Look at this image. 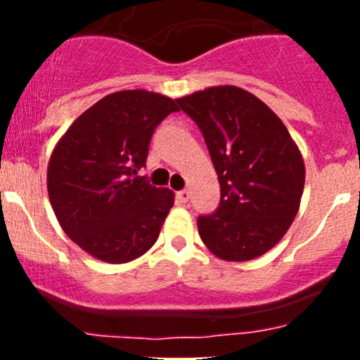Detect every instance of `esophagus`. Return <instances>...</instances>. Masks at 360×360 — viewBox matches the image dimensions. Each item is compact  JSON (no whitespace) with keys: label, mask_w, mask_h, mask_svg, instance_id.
I'll return each mask as SVG.
<instances>
[{"label":"esophagus","mask_w":360,"mask_h":360,"mask_svg":"<svg viewBox=\"0 0 360 360\" xmlns=\"http://www.w3.org/2000/svg\"><path fill=\"white\" fill-rule=\"evenodd\" d=\"M190 198H191V191H188V190L177 191V200H179L181 203H188L190 202Z\"/></svg>","instance_id":"1"}]
</instances>
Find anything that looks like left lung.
Masks as SVG:
<instances>
[{
	"label": "left lung",
	"mask_w": 360,
	"mask_h": 360,
	"mask_svg": "<svg viewBox=\"0 0 360 360\" xmlns=\"http://www.w3.org/2000/svg\"><path fill=\"white\" fill-rule=\"evenodd\" d=\"M177 104L200 127L219 179V207L197 221L202 242L224 261L263 256L284 238L300 210V148L263 101L235 85L209 86Z\"/></svg>",
	"instance_id": "1"
}]
</instances>
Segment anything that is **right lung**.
<instances>
[{
	"label": "right lung",
	"mask_w": 360,
	"mask_h": 360,
	"mask_svg": "<svg viewBox=\"0 0 360 360\" xmlns=\"http://www.w3.org/2000/svg\"><path fill=\"white\" fill-rule=\"evenodd\" d=\"M176 101L148 90L103 97L53 148L46 170L52 209L64 233L96 259L129 263L153 248L174 191L136 176L151 136Z\"/></svg>",
	"instance_id": "obj_1"
}]
</instances>
